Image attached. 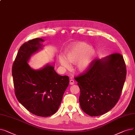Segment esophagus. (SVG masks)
I'll list each match as a JSON object with an SVG mask.
<instances>
[{"label":"esophagus","mask_w":135,"mask_h":135,"mask_svg":"<svg viewBox=\"0 0 135 135\" xmlns=\"http://www.w3.org/2000/svg\"><path fill=\"white\" fill-rule=\"evenodd\" d=\"M69 84L71 85H73L74 84V81L73 79H71L69 81Z\"/></svg>","instance_id":"obj_1"}]
</instances>
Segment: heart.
Listing matches in <instances>:
<instances>
[{
	"label": "heart",
	"mask_w": 135,
	"mask_h": 135,
	"mask_svg": "<svg viewBox=\"0 0 135 135\" xmlns=\"http://www.w3.org/2000/svg\"><path fill=\"white\" fill-rule=\"evenodd\" d=\"M96 55L95 50L84 42L73 44L67 50L66 57H60L61 65L66 69H69L71 63H77V68L80 72H83L89 68Z\"/></svg>",
	"instance_id": "heart-1"
}]
</instances>
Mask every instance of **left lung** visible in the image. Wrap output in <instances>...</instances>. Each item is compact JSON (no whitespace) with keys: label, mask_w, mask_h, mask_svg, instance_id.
<instances>
[{"label":"left lung","mask_w":135,"mask_h":135,"mask_svg":"<svg viewBox=\"0 0 135 135\" xmlns=\"http://www.w3.org/2000/svg\"><path fill=\"white\" fill-rule=\"evenodd\" d=\"M126 76V64L120 54L94 60L86 71L74 77L80 90L82 110L91 116L108 112L119 100Z\"/></svg>","instance_id":"left-lung-1"}]
</instances>
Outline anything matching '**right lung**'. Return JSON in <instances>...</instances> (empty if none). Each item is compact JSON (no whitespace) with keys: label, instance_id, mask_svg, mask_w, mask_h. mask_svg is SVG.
I'll return each instance as SVG.
<instances>
[{"label":"right lung","instance_id":"right-lung-1","mask_svg":"<svg viewBox=\"0 0 135 135\" xmlns=\"http://www.w3.org/2000/svg\"><path fill=\"white\" fill-rule=\"evenodd\" d=\"M41 38H34L22 44L12 67L15 94L28 111L38 116L47 117L56 113L69 84L67 75H58L54 67L47 64L39 70L27 63L30 56L41 48Z\"/></svg>","mask_w":135,"mask_h":135}]
</instances>
